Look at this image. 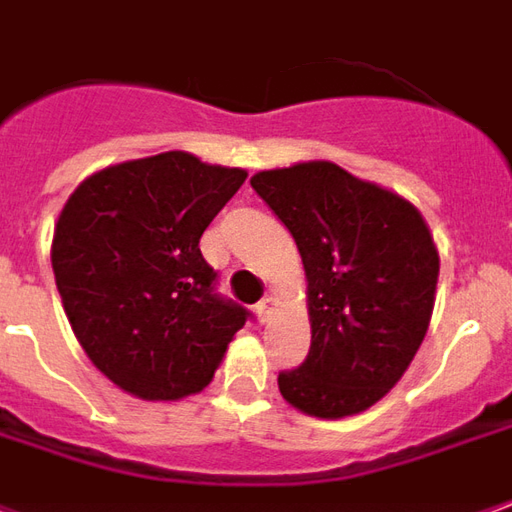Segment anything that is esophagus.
I'll return each instance as SVG.
<instances>
[{"label": "esophagus", "instance_id": "34e87169", "mask_svg": "<svg viewBox=\"0 0 512 512\" xmlns=\"http://www.w3.org/2000/svg\"><path fill=\"white\" fill-rule=\"evenodd\" d=\"M273 311H275V297L273 295L262 297V300L256 303V314H259V320H262V322L270 320V314H273Z\"/></svg>", "mask_w": 512, "mask_h": 512}]
</instances>
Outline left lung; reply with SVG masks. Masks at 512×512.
Listing matches in <instances>:
<instances>
[{
  "mask_svg": "<svg viewBox=\"0 0 512 512\" xmlns=\"http://www.w3.org/2000/svg\"><path fill=\"white\" fill-rule=\"evenodd\" d=\"M289 228L308 281L311 347L278 375L289 405L342 419L375 405L422 344L438 250L419 209L333 162H300L250 179Z\"/></svg>",
  "mask_w": 512,
  "mask_h": 512,
  "instance_id": "obj_1",
  "label": "left lung"
}]
</instances>
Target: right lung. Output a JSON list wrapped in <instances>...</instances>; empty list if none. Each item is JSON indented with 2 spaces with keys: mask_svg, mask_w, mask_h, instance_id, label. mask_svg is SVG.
I'll use <instances>...</instances> for the list:
<instances>
[{
  "mask_svg": "<svg viewBox=\"0 0 512 512\" xmlns=\"http://www.w3.org/2000/svg\"><path fill=\"white\" fill-rule=\"evenodd\" d=\"M248 173L184 151L85 179L54 226L65 317L93 366L140 400H181L215 378L248 308L217 295L201 234Z\"/></svg>",
  "mask_w": 512,
  "mask_h": 512,
  "instance_id": "obj_1",
  "label": "right lung"
}]
</instances>
